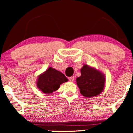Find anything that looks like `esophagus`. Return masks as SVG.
<instances>
[{
  "label": "esophagus",
  "instance_id": "obj_1",
  "mask_svg": "<svg viewBox=\"0 0 133 133\" xmlns=\"http://www.w3.org/2000/svg\"><path fill=\"white\" fill-rule=\"evenodd\" d=\"M69 81L70 82H73L74 81V76H71V77H70L69 78Z\"/></svg>",
  "mask_w": 133,
  "mask_h": 133
}]
</instances>
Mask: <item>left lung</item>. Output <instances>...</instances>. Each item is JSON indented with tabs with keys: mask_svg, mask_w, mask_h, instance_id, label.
I'll return each instance as SVG.
<instances>
[{
	"mask_svg": "<svg viewBox=\"0 0 133 133\" xmlns=\"http://www.w3.org/2000/svg\"><path fill=\"white\" fill-rule=\"evenodd\" d=\"M81 72V76L76 79V82L83 96L91 98L103 91L105 83L104 74L88 65H83Z\"/></svg>",
	"mask_w": 133,
	"mask_h": 133,
	"instance_id": "1",
	"label": "left lung"
}]
</instances>
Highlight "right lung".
<instances>
[{"label":"right lung","mask_w":133,"mask_h":133,"mask_svg":"<svg viewBox=\"0 0 133 133\" xmlns=\"http://www.w3.org/2000/svg\"><path fill=\"white\" fill-rule=\"evenodd\" d=\"M68 81L64 74L50 67L38 76L36 85L39 90L43 93L50 94L57 91L61 84Z\"/></svg>","instance_id":"1"}]
</instances>
